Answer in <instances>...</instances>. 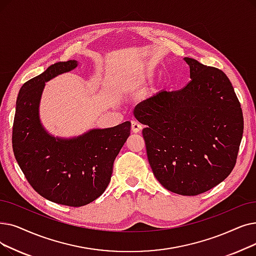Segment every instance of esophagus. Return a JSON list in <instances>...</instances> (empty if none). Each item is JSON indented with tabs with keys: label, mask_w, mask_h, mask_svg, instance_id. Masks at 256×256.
I'll return each instance as SVG.
<instances>
[{
	"label": "esophagus",
	"mask_w": 256,
	"mask_h": 256,
	"mask_svg": "<svg viewBox=\"0 0 256 256\" xmlns=\"http://www.w3.org/2000/svg\"><path fill=\"white\" fill-rule=\"evenodd\" d=\"M130 128H132V132H139L141 130L142 126H141V124H139V122H137V121H135V120H132V126H130Z\"/></svg>",
	"instance_id": "esophagus-1"
}]
</instances>
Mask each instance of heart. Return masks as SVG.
<instances>
[{
	"label": "heart",
	"mask_w": 256,
	"mask_h": 256,
	"mask_svg": "<svg viewBox=\"0 0 256 256\" xmlns=\"http://www.w3.org/2000/svg\"><path fill=\"white\" fill-rule=\"evenodd\" d=\"M141 75L144 77H150L152 75V71L150 69H144L141 71Z\"/></svg>",
	"instance_id": "obj_1"
}]
</instances>
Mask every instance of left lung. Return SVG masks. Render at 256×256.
Returning <instances> with one entry per match:
<instances>
[{"instance_id":"left-lung-1","label":"left lung","mask_w":256,"mask_h":256,"mask_svg":"<svg viewBox=\"0 0 256 256\" xmlns=\"http://www.w3.org/2000/svg\"><path fill=\"white\" fill-rule=\"evenodd\" d=\"M190 82L139 102L148 159L166 190L196 196L223 182L234 168L244 132L238 99L226 74L184 58Z\"/></svg>"}]
</instances>
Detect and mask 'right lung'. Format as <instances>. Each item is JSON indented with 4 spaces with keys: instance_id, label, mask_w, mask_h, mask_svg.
Listing matches in <instances>:
<instances>
[{
    "instance_id": "add662e5",
    "label": "right lung",
    "mask_w": 256,
    "mask_h": 256,
    "mask_svg": "<svg viewBox=\"0 0 256 256\" xmlns=\"http://www.w3.org/2000/svg\"><path fill=\"white\" fill-rule=\"evenodd\" d=\"M77 66L74 60L60 62L25 82L18 92L12 130L16 159L33 190L51 202L71 207L84 206L104 192L130 132V121L71 138L55 137L44 128L40 104L46 82Z\"/></svg>"
}]
</instances>
